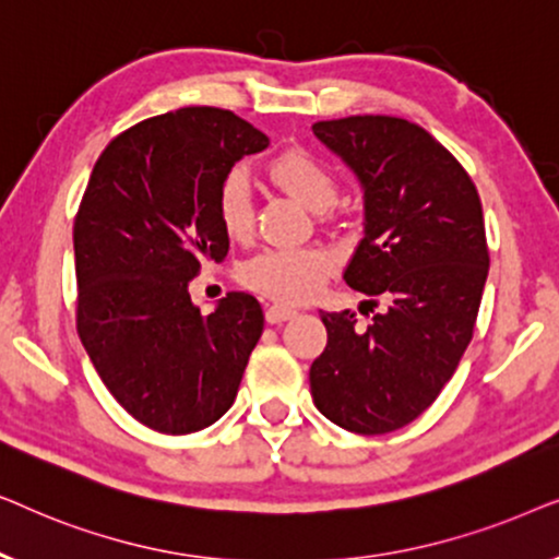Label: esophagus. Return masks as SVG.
Wrapping results in <instances>:
<instances>
[{
	"instance_id": "esophagus-1",
	"label": "esophagus",
	"mask_w": 559,
	"mask_h": 559,
	"mask_svg": "<svg viewBox=\"0 0 559 559\" xmlns=\"http://www.w3.org/2000/svg\"><path fill=\"white\" fill-rule=\"evenodd\" d=\"M297 316V310L295 308H289V305H270V308H266V320H270V323H285V320H289V318H295Z\"/></svg>"
}]
</instances>
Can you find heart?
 <instances>
[{
    "label": "heart",
    "instance_id": "heart-1",
    "mask_svg": "<svg viewBox=\"0 0 559 559\" xmlns=\"http://www.w3.org/2000/svg\"><path fill=\"white\" fill-rule=\"evenodd\" d=\"M266 175L280 190L297 198L305 209L320 211L328 216L338 198V180L331 167L320 163L302 147H289L270 159ZM216 213L228 239H249L254 226V205H251V190L241 175H231L224 180L216 198ZM331 272V257L323 249H266L262 254L251 257L241 266V282L257 293L282 302H305L318 295Z\"/></svg>",
    "mask_w": 559,
    "mask_h": 559
}]
</instances>
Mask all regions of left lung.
Returning a JSON list of instances; mask_svg holds the SVG:
<instances>
[{"instance_id":"8db88e82","label":"left lung","mask_w":559,"mask_h":559,"mask_svg":"<svg viewBox=\"0 0 559 559\" xmlns=\"http://www.w3.org/2000/svg\"><path fill=\"white\" fill-rule=\"evenodd\" d=\"M312 132L364 188V239L348 287L388 302L361 328L323 312L328 346L310 366L316 407L343 430L384 435L438 400L468 348L488 274L484 209L463 165L415 121H316Z\"/></svg>"}]
</instances>
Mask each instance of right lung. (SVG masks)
<instances>
[{"label":"right lung","instance_id":"add662e5","mask_svg":"<svg viewBox=\"0 0 559 559\" xmlns=\"http://www.w3.org/2000/svg\"><path fill=\"white\" fill-rule=\"evenodd\" d=\"M270 140L216 106L129 127L96 159L75 213V328L98 377L136 423L188 435L231 407L264 331L254 295L211 316L188 282L228 254L216 198L243 155Z\"/></svg>","mask_w":559,"mask_h":559}]
</instances>
